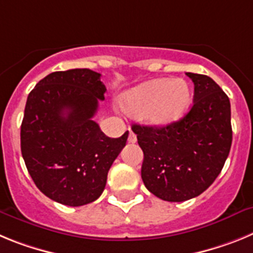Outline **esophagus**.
Wrapping results in <instances>:
<instances>
[{
	"mask_svg": "<svg viewBox=\"0 0 253 253\" xmlns=\"http://www.w3.org/2000/svg\"><path fill=\"white\" fill-rule=\"evenodd\" d=\"M128 142L129 143H135L137 142V135L133 133V131H129V135H128Z\"/></svg>",
	"mask_w": 253,
	"mask_h": 253,
	"instance_id": "1",
	"label": "esophagus"
}]
</instances>
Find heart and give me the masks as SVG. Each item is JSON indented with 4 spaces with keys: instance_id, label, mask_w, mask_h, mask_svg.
<instances>
[{
    "instance_id": "obj_1",
    "label": "heart",
    "mask_w": 253,
    "mask_h": 253,
    "mask_svg": "<svg viewBox=\"0 0 253 253\" xmlns=\"http://www.w3.org/2000/svg\"><path fill=\"white\" fill-rule=\"evenodd\" d=\"M193 102V90L182 78H156L133 87L120 96V106L154 128L180 122Z\"/></svg>"
}]
</instances>
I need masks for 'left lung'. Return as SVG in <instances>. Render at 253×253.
I'll return each instance as SVG.
<instances>
[{
  "label": "left lung",
  "mask_w": 253,
  "mask_h": 253,
  "mask_svg": "<svg viewBox=\"0 0 253 253\" xmlns=\"http://www.w3.org/2000/svg\"><path fill=\"white\" fill-rule=\"evenodd\" d=\"M186 76L194 82V102L180 122L165 128L131 126L144 154L143 182L165 202H185L204 193L222 171L232 146L228 96L208 76Z\"/></svg>",
  "instance_id": "1"
}]
</instances>
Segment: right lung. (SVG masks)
I'll list each match as a JSON object with an SVG mask.
<instances>
[{
    "instance_id": "1",
    "label": "right lung",
    "mask_w": 253,
    "mask_h": 253,
    "mask_svg": "<svg viewBox=\"0 0 253 253\" xmlns=\"http://www.w3.org/2000/svg\"><path fill=\"white\" fill-rule=\"evenodd\" d=\"M101 75L87 68L53 72L26 100L21 153L38 189L49 199L81 207L95 202L129 131L106 137L93 122L106 91Z\"/></svg>"
}]
</instances>
